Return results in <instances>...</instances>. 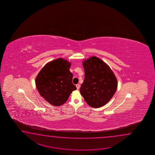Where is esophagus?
<instances>
[{"mask_svg": "<svg viewBox=\"0 0 155 155\" xmlns=\"http://www.w3.org/2000/svg\"><path fill=\"white\" fill-rule=\"evenodd\" d=\"M76 88H77V89L78 90V89H79V88H80V84H76Z\"/></svg>", "mask_w": 155, "mask_h": 155, "instance_id": "esophagus-1", "label": "esophagus"}]
</instances>
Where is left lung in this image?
I'll return each instance as SVG.
<instances>
[{"instance_id": "left-lung-1", "label": "left lung", "mask_w": 155, "mask_h": 155, "mask_svg": "<svg viewBox=\"0 0 155 155\" xmlns=\"http://www.w3.org/2000/svg\"><path fill=\"white\" fill-rule=\"evenodd\" d=\"M85 79L80 92L90 106L99 108L112 98L117 81L112 70L102 60L91 56L83 61Z\"/></svg>"}]
</instances>
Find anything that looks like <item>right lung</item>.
Returning a JSON list of instances; mask_svg holds the SVG:
<instances>
[{
	"label": "right lung",
	"instance_id": "right-lung-1",
	"mask_svg": "<svg viewBox=\"0 0 155 155\" xmlns=\"http://www.w3.org/2000/svg\"><path fill=\"white\" fill-rule=\"evenodd\" d=\"M71 63L59 58L47 63L35 79L36 89L40 95L50 104L55 106L66 102L73 91V74L70 71Z\"/></svg>",
	"mask_w": 155,
	"mask_h": 155
}]
</instances>
